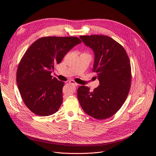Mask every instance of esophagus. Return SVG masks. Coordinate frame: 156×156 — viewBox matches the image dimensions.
<instances>
[{
  "mask_svg": "<svg viewBox=\"0 0 156 156\" xmlns=\"http://www.w3.org/2000/svg\"><path fill=\"white\" fill-rule=\"evenodd\" d=\"M69 82H70V83H71L72 84H73V85H75V86H78V84L77 83H76L75 81H73V80H71V81H70Z\"/></svg>",
  "mask_w": 156,
  "mask_h": 156,
  "instance_id": "esophagus-1",
  "label": "esophagus"
}]
</instances>
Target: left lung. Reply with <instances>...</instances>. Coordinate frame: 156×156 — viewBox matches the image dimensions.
<instances>
[{
  "label": "left lung",
  "instance_id": "obj_1",
  "mask_svg": "<svg viewBox=\"0 0 156 156\" xmlns=\"http://www.w3.org/2000/svg\"><path fill=\"white\" fill-rule=\"evenodd\" d=\"M85 45L94 52L93 72L97 73L99 85L93 91L81 86L77 91L83 110L98 120L115 114L124 104L131 83V65L123 47L107 36H80Z\"/></svg>",
  "mask_w": 156,
  "mask_h": 156
}]
</instances>
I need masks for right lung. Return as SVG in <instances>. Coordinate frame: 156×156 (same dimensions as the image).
<instances>
[{"mask_svg": "<svg viewBox=\"0 0 156 156\" xmlns=\"http://www.w3.org/2000/svg\"><path fill=\"white\" fill-rule=\"evenodd\" d=\"M77 37H42L34 41L22 57L17 69L16 83L26 106L39 116L57 112L62 101L64 82L51 75L55 64L75 46Z\"/></svg>", "mask_w": 156, "mask_h": 156, "instance_id": "add662e5", "label": "right lung"}]
</instances>
